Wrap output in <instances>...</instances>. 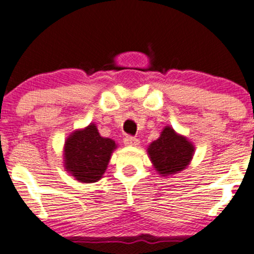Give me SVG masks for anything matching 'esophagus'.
I'll list each match as a JSON object with an SVG mask.
<instances>
[{"label":"esophagus","instance_id":"obj_1","mask_svg":"<svg viewBox=\"0 0 254 254\" xmlns=\"http://www.w3.org/2000/svg\"><path fill=\"white\" fill-rule=\"evenodd\" d=\"M124 143L126 145H137L138 143H139V140L135 137H132V135H126V137L124 138Z\"/></svg>","mask_w":254,"mask_h":254}]
</instances>
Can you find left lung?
<instances>
[{
	"instance_id": "8db88e82",
	"label": "left lung",
	"mask_w": 254,
	"mask_h": 254,
	"mask_svg": "<svg viewBox=\"0 0 254 254\" xmlns=\"http://www.w3.org/2000/svg\"><path fill=\"white\" fill-rule=\"evenodd\" d=\"M148 154L159 174H175L185 169L194 154V145L174 129L165 127L162 134L150 143Z\"/></svg>"
}]
</instances>
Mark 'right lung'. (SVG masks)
Instances as JSON below:
<instances>
[{
  "instance_id": "right-lung-1",
  "label": "right lung",
  "mask_w": 254,
  "mask_h": 254,
  "mask_svg": "<svg viewBox=\"0 0 254 254\" xmlns=\"http://www.w3.org/2000/svg\"><path fill=\"white\" fill-rule=\"evenodd\" d=\"M116 148L115 140L100 135L95 125L72 133L65 142V168L81 183L101 179Z\"/></svg>"
}]
</instances>
